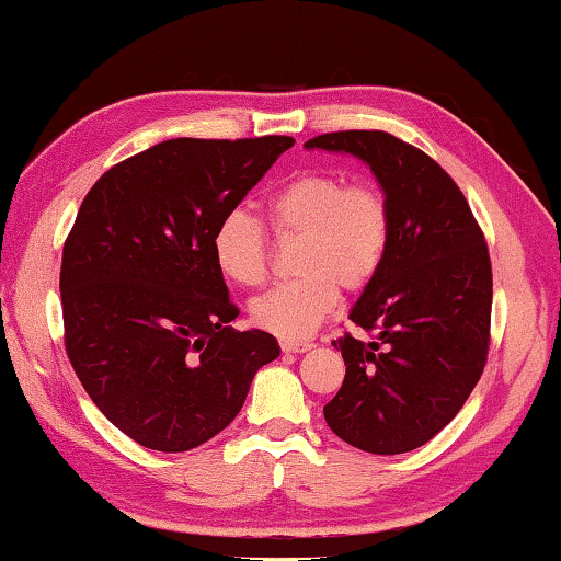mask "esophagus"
<instances>
[{
  "label": "esophagus",
  "mask_w": 561,
  "mask_h": 561,
  "mask_svg": "<svg viewBox=\"0 0 561 561\" xmlns=\"http://www.w3.org/2000/svg\"><path fill=\"white\" fill-rule=\"evenodd\" d=\"M313 348V343H294V341H282V351L284 353H307Z\"/></svg>",
  "instance_id": "obj_1"
}]
</instances>
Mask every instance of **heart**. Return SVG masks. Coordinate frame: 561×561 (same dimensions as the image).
<instances>
[{
  "label": "heart",
  "instance_id": "heart-1",
  "mask_svg": "<svg viewBox=\"0 0 561 561\" xmlns=\"http://www.w3.org/2000/svg\"><path fill=\"white\" fill-rule=\"evenodd\" d=\"M267 220L277 236H299L294 282L277 284L250 304L260 329L284 341H304L329 319L339 289L360 291L378 277L392 238V213L380 188L335 174L294 176L267 198ZM213 262L240 287L267 274V238L245 208L222 216L210 236Z\"/></svg>",
  "mask_w": 561,
  "mask_h": 561
}]
</instances>
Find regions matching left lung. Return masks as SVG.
<instances>
[{
	"label": "left lung",
	"mask_w": 561,
	"mask_h": 561,
	"mask_svg": "<svg viewBox=\"0 0 561 561\" xmlns=\"http://www.w3.org/2000/svg\"><path fill=\"white\" fill-rule=\"evenodd\" d=\"M304 147L368 164L392 213L382 267L351 309L375 335L333 341L345 378L325 424L368 454L412 451L454 420L483 373L493 304L483 232L454 179L387 131H333Z\"/></svg>",
	"instance_id": "8db88e82"
}]
</instances>
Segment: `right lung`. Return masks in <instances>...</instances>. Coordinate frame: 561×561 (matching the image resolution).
Wrapping results in <instances>:
<instances>
[{"label": "right lung", "instance_id": "right-lung-1", "mask_svg": "<svg viewBox=\"0 0 561 561\" xmlns=\"http://www.w3.org/2000/svg\"><path fill=\"white\" fill-rule=\"evenodd\" d=\"M291 137H179L112 167L64 245L66 351L90 400L129 439L188 451L236 420L279 343L236 331L210 236Z\"/></svg>", "mask_w": 561, "mask_h": 561}]
</instances>
